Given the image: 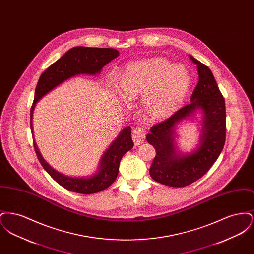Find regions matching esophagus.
Returning a JSON list of instances; mask_svg holds the SVG:
<instances>
[{"label": "esophagus", "mask_w": 254, "mask_h": 254, "mask_svg": "<svg viewBox=\"0 0 254 254\" xmlns=\"http://www.w3.org/2000/svg\"><path fill=\"white\" fill-rule=\"evenodd\" d=\"M145 130L141 127H137L133 130L132 140L135 145H140L145 142Z\"/></svg>", "instance_id": "esophagus-1"}]
</instances>
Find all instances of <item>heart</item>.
I'll use <instances>...</instances> for the list:
<instances>
[{"instance_id":"1","label":"heart","mask_w":254,"mask_h":254,"mask_svg":"<svg viewBox=\"0 0 254 254\" xmlns=\"http://www.w3.org/2000/svg\"><path fill=\"white\" fill-rule=\"evenodd\" d=\"M191 86V76L182 64L153 57L127 64L122 70L118 92L127 103L141 100L146 118L166 120L184 104Z\"/></svg>"}]
</instances>
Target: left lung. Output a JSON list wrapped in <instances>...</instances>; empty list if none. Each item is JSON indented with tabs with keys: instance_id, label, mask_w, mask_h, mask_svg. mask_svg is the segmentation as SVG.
I'll use <instances>...</instances> for the list:
<instances>
[{
	"instance_id": "8db88e82",
	"label": "left lung",
	"mask_w": 254,
	"mask_h": 254,
	"mask_svg": "<svg viewBox=\"0 0 254 254\" xmlns=\"http://www.w3.org/2000/svg\"><path fill=\"white\" fill-rule=\"evenodd\" d=\"M197 64L199 81L190 104L179 109L166 121L153 126L146 141L156 149L149 174L154 181L182 188L197 181L212 167L226 141V106L211 70L190 55ZM197 111L203 114L200 143L191 154H183L175 141L177 126L192 120Z\"/></svg>"
}]
</instances>
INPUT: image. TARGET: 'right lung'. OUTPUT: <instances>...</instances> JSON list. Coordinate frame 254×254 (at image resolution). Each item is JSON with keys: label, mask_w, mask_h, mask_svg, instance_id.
I'll use <instances>...</instances> for the list:
<instances>
[{"label": "right lung", "mask_w": 254, "mask_h": 254, "mask_svg": "<svg viewBox=\"0 0 254 254\" xmlns=\"http://www.w3.org/2000/svg\"><path fill=\"white\" fill-rule=\"evenodd\" d=\"M119 56L117 49L75 47L51 64L38 81L34 102L30 110V128L33 133L32 117L37 102L64 81L80 74L96 75L110 61ZM38 160L49 175L63 188L77 193L92 194L108 189L116 180L121 159L133 147L131 128L126 127L109 145L100 160L96 173L89 177H70L49 166L41 155L33 140Z\"/></svg>", "instance_id": "add662e5"}]
</instances>
